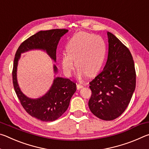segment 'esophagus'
I'll return each mask as SVG.
<instances>
[{"label":"esophagus","mask_w":149,"mask_h":149,"mask_svg":"<svg viewBox=\"0 0 149 149\" xmlns=\"http://www.w3.org/2000/svg\"><path fill=\"white\" fill-rule=\"evenodd\" d=\"M84 87V85H81V84H77V89H81Z\"/></svg>","instance_id":"obj_1"}]
</instances>
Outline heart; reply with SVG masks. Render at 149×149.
<instances>
[{
  "label": "heart",
  "mask_w": 149,
  "mask_h": 149,
  "mask_svg": "<svg viewBox=\"0 0 149 149\" xmlns=\"http://www.w3.org/2000/svg\"><path fill=\"white\" fill-rule=\"evenodd\" d=\"M107 46L99 35L87 32L75 33L66 46V52L61 56V64L65 75L70 77L75 70V62L79 69L78 77L94 76L101 69L104 61Z\"/></svg>",
  "instance_id": "1"
}]
</instances>
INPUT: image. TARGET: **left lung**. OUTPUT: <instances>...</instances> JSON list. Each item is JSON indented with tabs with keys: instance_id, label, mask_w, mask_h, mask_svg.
I'll list each match as a JSON object with an SVG mask.
<instances>
[{
	"instance_id": "left-lung-1",
	"label": "left lung",
	"mask_w": 149,
	"mask_h": 149,
	"mask_svg": "<svg viewBox=\"0 0 149 149\" xmlns=\"http://www.w3.org/2000/svg\"><path fill=\"white\" fill-rule=\"evenodd\" d=\"M107 34L108 59L102 71L89 83L92 94L88 104L95 116L110 121L122 115L130 102L136 72L129 49L112 33Z\"/></svg>"
}]
</instances>
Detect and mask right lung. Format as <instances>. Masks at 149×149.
<instances>
[{"instance_id": "1", "label": "right lung", "mask_w": 149, "mask_h": 149, "mask_svg": "<svg viewBox=\"0 0 149 149\" xmlns=\"http://www.w3.org/2000/svg\"><path fill=\"white\" fill-rule=\"evenodd\" d=\"M68 31L65 29H55L41 31L29 37L22 42L15 54L12 81L17 97L24 110L32 117L42 122H52L57 120L66 111L70 99L76 91V84L70 79L56 77L51 88L46 95L40 99H31L20 91L16 79L17 61L20 54L31 49L45 50L54 61H56V48L60 37ZM54 72L57 68L54 65Z\"/></svg>"}]
</instances>
